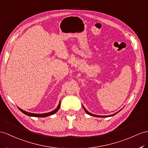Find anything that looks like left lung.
<instances>
[{
	"label": "left lung",
	"mask_w": 148,
	"mask_h": 148,
	"mask_svg": "<svg viewBox=\"0 0 148 148\" xmlns=\"http://www.w3.org/2000/svg\"><path fill=\"white\" fill-rule=\"evenodd\" d=\"M82 107H83V108H84V111H86V112L87 113V114H88L89 115H90V116H95V117H111V116H114L115 114H116L117 113H118L120 111H119L118 112H116V113H114V114H111V115H109V116H99V115H96V114H92V113H90V112H89V111H88L86 110V109L83 106V105L82 104Z\"/></svg>",
	"instance_id": "obj_1"
}]
</instances>
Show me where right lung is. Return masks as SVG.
I'll list each match as a JSON object with an SVG mask.
<instances>
[{
	"mask_svg": "<svg viewBox=\"0 0 148 148\" xmlns=\"http://www.w3.org/2000/svg\"><path fill=\"white\" fill-rule=\"evenodd\" d=\"M60 102L59 101V103L58 106V107H57L54 111H51L49 112H47V113H42V114H35V113H31V112H27L25 111L24 110H23V109H21L20 108H18L19 109V110L22 112H23L24 114H25L29 116H32V117H47V116H51L52 114H55L57 111H58L59 110V109L60 108Z\"/></svg>",
	"mask_w": 148,
	"mask_h": 148,
	"instance_id": "right-lung-1",
	"label": "right lung"
}]
</instances>
